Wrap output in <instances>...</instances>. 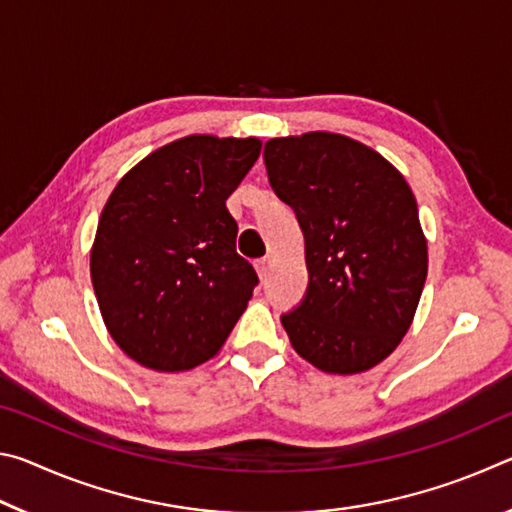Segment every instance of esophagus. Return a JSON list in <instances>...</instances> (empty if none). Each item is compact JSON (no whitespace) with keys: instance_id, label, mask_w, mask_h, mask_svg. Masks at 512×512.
Returning <instances> with one entry per match:
<instances>
[{"instance_id":"obj_1","label":"esophagus","mask_w":512,"mask_h":512,"mask_svg":"<svg viewBox=\"0 0 512 512\" xmlns=\"http://www.w3.org/2000/svg\"><path fill=\"white\" fill-rule=\"evenodd\" d=\"M255 268H257L259 277H262V280H266L268 273H271V257H262V259H257Z\"/></svg>"}]
</instances>
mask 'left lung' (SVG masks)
Wrapping results in <instances>:
<instances>
[{
    "label": "left lung",
    "instance_id": "1",
    "mask_svg": "<svg viewBox=\"0 0 512 512\" xmlns=\"http://www.w3.org/2000/svg\"><path fill=\"white\" fill-rule=\"evenodd\" d=\"M264 162L305 235L309 287L282 316L293 350L332 375L370 370L409 332L427 280L409 183L370 146L323 131L273 137Z\"/></svg>",
    "mask_w": 512,
    "mask_h": 512
}]
</instances>
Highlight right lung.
I'll return each instance as SVG.
<instances>
[{"instance_id": "obj_1", "label": "right lung", "mask_w": 512, "mask_h": 512, "mask_svg": "<svg viewBox=\"0 0 512 512\" xmlns=\"http://www.w3.org/2000/svg\"><path fill=\"white\" fill-rule=\"evenodd\" d=\"M262 142L189 135L146 155L99 216L92 287L128 357L160 372L201 366L223 348L257 287L225 207Z\"/></svg>"}]
</instances>
